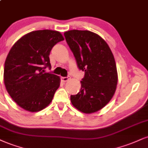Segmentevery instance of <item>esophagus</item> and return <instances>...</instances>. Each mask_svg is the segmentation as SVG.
Masks as SVG:
<instances>
[{"label":"esophagus","mask_w":148,"mask_h":148,"mask_svg":"<svg viewBox=\"0 0 148 148\" xmlns=\"http://www.w3.org/2000/svg\"><path fill=\"white\" fill-rule=\"evenodd\" d=\"M70 79V77L69 76H66V77H61V81L63 83H65V82L68 81Z\"/></svg>","instance_id":"34e87169"}]
</instances>
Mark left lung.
I'll list each match as a JSON object with an SVG mask.
<instances>
[{"mask_svg": "<svg viewBox=\"0 0 148 148\" xmlns=\"http://www.w3.org/2000/svg\"><path fill=\"white\" fill-rule=\"evenodd\" d=\"M79 68L85 72L81 88L71 95L72 104L85 114L96 112L110 102L118 82L114 57L109 45L99 35L88 30L64 33Z\"/></svg>", "mask_w": 148, "mask_h": 148, "instance_id": "obj_1", "label": "left lung"}]
</instances>
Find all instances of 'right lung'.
<instances>
[{"instance_id":"add662e5","label":"right lung","mask_w":148,"mask_h":148,"mask_svg":"<svg viewBox=\"0 0 148 148\" xmlns=\"http://www.w3.org/2000/svg\"><path fill=\"white\" fill-rule=\"evenodd\" d=\"M64 40L59 32L33 31L18 40L5 62L4 83L12 99L23 109L35 112L45 108L60 86V77L44 73L50 67L49 54Z\"/></svg>"}]
</instances>
